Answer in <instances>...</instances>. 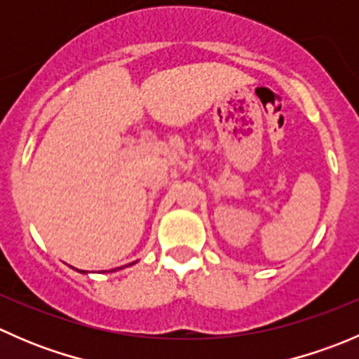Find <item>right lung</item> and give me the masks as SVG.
I'll use <instances>...</instances> for the list:
<instances>
[{"label": "right lung", "mask_w": 359, "mask_h": 359, "mask_svg": "<svg viewBox=\"0 0 359 359\" xmlns=\"http://www.w3.org/2000/svg\"><path fill=\"white\" fill-rule=\"evenodd\" d=\"M81 273H85V271H81Z\"/></svg>", "instance_id": "add662e5"}]
</instances>
